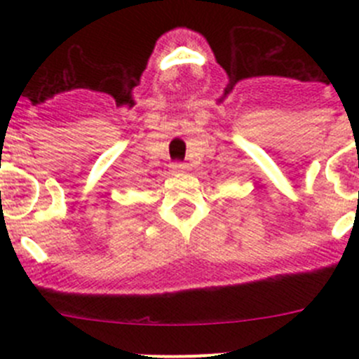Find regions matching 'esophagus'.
<instances>
[{
    "mask_svg": "<svg viewBox=\"0 0 359 359\" xmlns=\"http://www.w3.org/2000/svg\"><path fill=\"white\" fill-rule=\"evenodd\" d=\"M170 172H172L173 175L184 173L186 172V165H184V163H172V165H170Z\"/></svg>",
    "mask_w": 359,
    "mask_h": 359,
    "instance_id": "obj_1",
    "label": "esophagus"
}]
</instances>
